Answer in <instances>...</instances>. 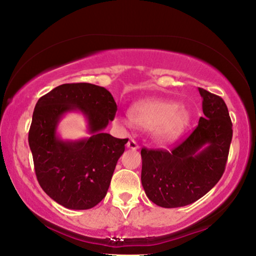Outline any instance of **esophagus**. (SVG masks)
<instances>
[{"instance_id": "1", "label": "esophagus", "mask_w": 256, "mask_h": 256, "mask_svg": "<svg viewBox=\"0 0 256 256\" xmlns=\"http://www.w3.org/2000/svg\"><path fill=\"white\" fill-rule=\"evenodd\" d=\"M126 146H128V149H131V150H138V144H136V141L133 140V138H131V140H128Z\"/></svg>"}]
</instances>
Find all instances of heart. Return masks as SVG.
<instances>
[{
  "mask_svg": "<svg viewBox=\"0 0 256 256\" xmlns=\"http://www.w3.org/2000/svg\"><path fill=\"white\" fill-rule=\"evenodd\" d=\"M124 126L150 130L158 144H170L180 138L190 124V114L180 102L168 99H146L131 107L130 116L118 118Z\"/></svg>",
  "mask_w": 256,
  "mask_h": 256,
  "instance_id": "b5f03b06",
  "label": "heart"
}]
</instances>
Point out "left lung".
<instances>
[{"label": "left lung", "mask_w": 256, "mask_h": 256, "mask_svg": "<svg viewBox=\"0 0 256 256\" xmlns=\"http://www.w3.org/2000/svg\"><path fill=\"white\" fill-rule=\"evenodd\" d=\"M204 116L172 151L141 150V182L150 201L162 208L188 206L218 183L226 167L232 124L222 97L198 88Z\"/></svg>", "instance_id": "1"}]
</instances>
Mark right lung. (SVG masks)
Masks as SVG:
<instances>
[{
	"instance_id": "right-lung-1",
	"label": "right lung",
	"mask_w": 256,
	"mask_h": 256,
	"mask_svg": "<svg viewBox=\"0 0 256 256\" xmlns=\"http://www.w3.org/2000/svg\"><path fill=\"white\" fill-rule=\"evenodd\" d=\"M116 110L112 94L92 84H60L37 102L28 136L34 172L44 192L66 209H92L106 196L128 141L104 132ZM73 111L85 116L90 136L63 140L58 124Z\"/></svg>"
}]
</instances>
